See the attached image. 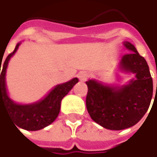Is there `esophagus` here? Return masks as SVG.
Segmentation results:
<instances>
[{"instance_id": "34e87169", "label": "esophagus", "mask_w": 157, "mask_h": 157, "mask_svg": "<svg viewBox=\"0 0 157 157\" xmlns=\"http://www.w3.org/2000/svg\"><path fill=\"white\" fill-rule=\"evenodd\" d=\"M88 78V73L86 72V71H82V72H80L78 74V78H79V80L80 81H86V78Z\"/></svg>"}]
</instances>
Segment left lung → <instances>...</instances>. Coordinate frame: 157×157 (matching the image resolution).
Returning <instances> with one entry per match:
<instances>
[{
  "label": "left lung",
  "instance_id": "8db88e82",
  "mask_svg": "<svg viewBox=\"0 0 157 157\" xmlns=\"http://www.w3.org/2000/svg\"><path fill=\"white\" fill-rule=\"evenodd\" d=\"M129 51L122 56L120 68L134 73L136 79L121 87L104 86L90 79L86 105L92 120L108 129L121 130L134 126L148 110L153 96V79L148 65L133 44L124 43Z\"/></svg>",
  "mask_w": 157,
  "mask_h": 157
}]
</instances>
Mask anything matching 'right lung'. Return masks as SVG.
<instances>
[{
    "label": "right lung",
    "mask_w": 157,
    "mask_h": 157,
    "mask_svg": "<svg viewBox=\"0 0 157 157\" xmlns=\"http://www.w3.org/2000/svg\"><path fill=\"white\" fill-rule=\"evenodd\" d=\"M18 45L19 44H17L14 51L7 56L0 73V105L1 103L5 105L11 120L17 127L27 130H38L54 121L60 113L62 98L71 90L74 85L78 82V79L75 78L66 83L56 86L44 99L38 103L27 105L15 104L7 95L5 74L9 61L16 52ZM1 65L2 62L0 70Z\"/></svg>",
    "instance_id": "1"
}]
</instances>
